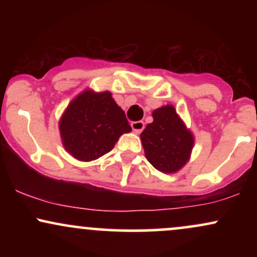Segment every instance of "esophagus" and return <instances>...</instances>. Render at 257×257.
Masks as SVG:
<instances>
[{
	"mask_svg": "<svg viewBox=\"0 0 257 257\" xmlns=\"http://www.w3.org/2000/svg\"><path fill=\"white\" fill-rule=\"evenodd\" d=\"M145 128V123L143 120H137V122H132V129L133 132L137 133V134H140L141 132Z\"/></svg>",
	"mask_w": 257,
	"mask_h": 257,
	"instance_id": "esophagus-1",
	"label": "esophagus"
}]
</instances>
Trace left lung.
I'll use <instances>...</instances> for the list:
<instances>
[{"label":"left lung","instance_id":"obj_1","mask_svg":"<svg viewBox=\"0 0 257 257\" xmlns=\"http://www.w3.org/2000/svg\"><path fill=\"white\" fill-rule=\"evenodd\" d=\"M153 122L140 138L146 158L156 169L175 173L186 164L193 147V137L172 105L153 111Z\"/></svg>","mask_w":257,"mask_h":257}]
</instances>
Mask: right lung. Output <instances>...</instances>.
Masks as SVG:
<instances>
[{
	"label": "right lung",
	"mask_w": 257,
	"mask_h": 257,
	"mask_svg": "<svg viewBox=\"0 0 257 257\" xmlns=\"http://www.w3.org/2000/svg\"><path fill=\"white\" fill-rule=\"evenodd\" d=\"M131 131L124 111L108 91L85 90L72 100L60 120L65 149L84 162L110 152L120 135Z\"/></svg>",
	"instance_id": "right-lung-1"
}]
</instances>
